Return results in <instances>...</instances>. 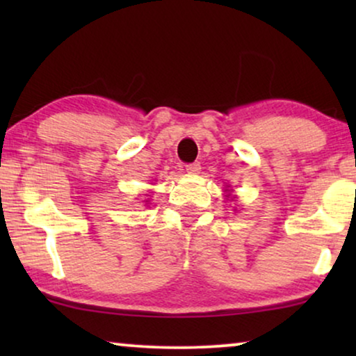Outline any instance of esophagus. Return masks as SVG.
I'll list each match as a JSON object with an SVG mask.
<instances>
[{"mask_svg": "<svg viewBox=\"0 0 356 356\" xmlns=\"http://www.w3.org/2000/svg\"><path fill=\"white\" fill-rule=\"evenodd\" d=\"M186 172H188V173H193V175L199 173V172H201V163H199V162L188 163V165H186Z\"/></svg>", "mask_w": 356, "mask_h": 356, "instance_id": "esophagus-1", "label": "esophagus"}]
</instances>
